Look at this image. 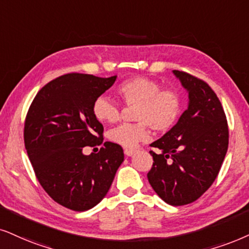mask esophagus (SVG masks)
Returning a JSON list of instances; mask_svg holds the SVG:
<instances>
[{"label": "esophagus", "instance_id": "1", "mask_svg": "<svg viewBox=\"0 0 249 249\" xmlns=\"http://www.w3.org/2000/svg\"><path fill=\"white\" fill-rule=\"evenodd\" d=\"M124 153L126 156H132L135 153V150L134 149H125Z\"/></svg>", "mask_w": 249, "mask_h": 249}]
</instances>
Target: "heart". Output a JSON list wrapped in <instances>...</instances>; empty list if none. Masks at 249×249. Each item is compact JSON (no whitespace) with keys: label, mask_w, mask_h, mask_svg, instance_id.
I'll use <instances>...</instances> for the list:
<instances>
[{"label":"heart","mask_w":249,"mask_h":249,"mask_svg":"<svg viewBox=\"0 0 249 249\" xmlns=\"http://www.w3.org/2000/svg\"><path fill=\"white\" fill-rule=\"evenodd\" d=\"M117 92L130 107H137L134 118L139 123L122 124L109 131V140L118 146L133 149L149 139V126L163 132L171 128L181 114V97L176 90L161 89L155 81L144 77H135L122 83ZM93 114L97 121L116 123L121 117V109L108 96H99L93 103Z\"/></svg>","instance_id":"obj_1"}]
</instances>
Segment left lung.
Segmentation results:
<instances>
[{"instance_id": "obj_1", "label": "left lung", "mask_w": 249, "mask_h": 249, "mask_svg": "<svg viewBox=\"0 0 249 249\" xmlns=\"http://www.w3.org/2000/svg\"><path fill=\"white\" fill-rule=\"evenodd\" d=\"M188 93V107L177 124L150 146L147 177L156 194L171 206L197 200L212 186L229 146V128L218 97L203 80L174 70Z\"/></svg>"}]
</instances>
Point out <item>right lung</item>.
Here are the masks:
<instances>
[{
  "mask_svg": "<svg viewBox=\"0 0 249 249\" xmlns=\"http://www.w3.org/2000/svg\"><path fill=\"white\" fill-rule=\"evenodd\" d=\"M116 78L61 75L41 88L28 109L24 141L37 180L53 200L74 212L93 208L106 196L124 161L123 148L109 141L99 153L83 152L103 142L93 103Z\"/></svg>",
  "mask_w": 249,
  "mask_h": 249,
  "instance_id": "add662e5",
  "label": "right lung"
}]
</instances>
